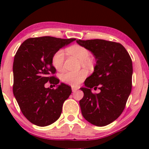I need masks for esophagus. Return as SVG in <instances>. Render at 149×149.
Segmentation results:
<instances>
[{
  "label": "esophagus",
  "instance_id": "34e87169",
  "mask_svg": "<svg viewBox=\"0 0 149 149\" xmlns=\"http://www.w3.org/2000/svg\"><path fill=\"white\" fill-rule=\"evenodd\" d=\"M77 90H78V88H74V87H72V92H75Z\"/></svg>",
  "mask_w": 149,
  "mask_h": 149
}]
</instances>
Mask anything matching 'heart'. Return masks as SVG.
Returning a JSON list of instances; mask_svg holds the SVG:
<instances>
[{
    "instance_id": "1",
    "label": "heart",
    "mask_w": 149,
    "mask_h": 149,
    "mask_svg": "<svg viewBox=\"0 0 149 149\" xmlns=\"http://www.w3.org/2000/svg\"><path fill=\"white\" fill-rule=\"evenodd\" d=\"M66 51L69 54L74 56L77 59L81 61L82 66L85 67H89L91 66L92 61L90 59V52L85 47L79 45H74L69 47ZM64 57V51L61 49L57 51L52 56V65L57 71H61L63 70ZM86 76L87 71L83 69L80 70L78 72H66L61 76V80L66 84L76 87L78 86L84 80Z\"/></svg>"
}]
</instances>
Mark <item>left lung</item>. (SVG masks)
<instances>
[{"label":"left lung","mask_w":149,"mask_h":149,"mask_svg":"<svg viewBox=\"0 0 149 149\" xmlns=\"http://www.w3.org/2000/svg\"><path fill=\"white\" fill-rule=\"evenodd\" d=\"M95 56L94 72L85 80L84 93L79 104L84 118L94 125L102 127L111 123L123 111L130 95L132 61L120 43L101 39L77 40ZM98 87V94L91 88Z\"/></svg>","instance_id":"8db88e82"}]
</instances>
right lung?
Instances as JSON below:
<instances>
[{"label":"right lung","mask_w":149,"mask_h":149,"mask_svg":"<svg viewBox=\"0 0 149 149\" xmlns=\"http://www.w3.org/2000/svg\"><path fill=\"white\" fill-rule=\"evenodd\" d=\"M76 38L50 36L31 38L19 47L13 62V94L23 115L31 123L45 127L60 117L62 106L71 94V88L61 83L53 74L56 69L52 56ZM49 81L57 89L46 88Z\"/></svg>","instance_id":"right-lung-1"}]
</instances>
